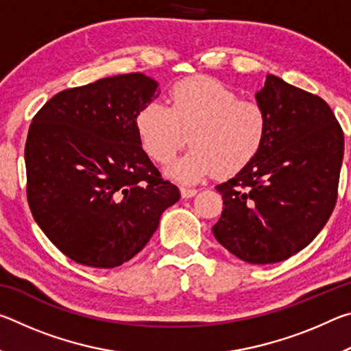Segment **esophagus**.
I'll use <instances>...</instances> for the list:
<instances>
[{
  "instance_id": "esophagus-1",
  "label": "esophagus",
  "mask_w": 351,
  "mask_h": 351,
  "mask_svg": "<svg viewBox=\"0 0 351 351\" xmlns=\"http://www.w3.org/2000/svg\"><path fill=\"white\" fill-rule=\"evenodd\" d=\"M197 193H198L197 189L181 186V195H182V198H192V197H195V195H197Z\"/></svg>"
}]
</instances>
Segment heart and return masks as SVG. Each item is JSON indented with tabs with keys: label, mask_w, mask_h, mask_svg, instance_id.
<instances>
[{
	"label": "heart",
	"mask_w": 351,
	"mask_h": 351,
	"mask_svg": "<svg viewBox=\"0 0 351 351\" xmlns=\"http://www.w3.org/2000/svg\"><path fill=\"white\" fill-rule=\"evenodd\" d=\"M169 104L145 105L136 116V130L142 148L159 164L173 161L189 134L192 148L167 170L173 180L193 184L213 171L235 175L265 144L268 114L263 106L239 99L213 77L178 82L169 93Z\"/></svg>",
	"instance_id": "obj_1"
}]
</instances>
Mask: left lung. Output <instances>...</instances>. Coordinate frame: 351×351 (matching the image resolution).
Segmentation results:
<instances>
[{
    "label": "left lung",
    "mask_w": 351,
    "mask_h": 351,
    "mask_svg": "<svg viewBox=\"0 0 351 351\" xmlns=\"http://www.w3.org/2000/svg\"><path fill=\"white\" fill-rule=\"evenodd\" d=\"M268 114L257 156L215 187L223 212L212 232L243 261L269 265L316 239L337 199L343 133L324 99L266 75L255 94Z\"/></svg>",
    "instance_id": "obj_1"
}]
</instances>
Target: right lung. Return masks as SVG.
I'll return each instance as SVG.
<instances>
[{
	"mask_svg": "<svg viewBox=\"0 0 351 351\" xmlns=\"http://www.w3.org/2000/svg\"><path fill=\"white\" fill-rule=\"evenodd\" d=\"M156 90L141 73L105 77L56 94L32 119L27 203L45 235L75 263L110 269L132 260L181 197L136 130Z\"/></svg>",
	"mask_w": 351,
	"mask_h": 351,
	"instance_id": "add662e5",
	"label": "right lung"
}]
</instances>
